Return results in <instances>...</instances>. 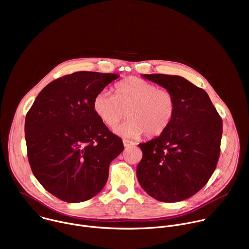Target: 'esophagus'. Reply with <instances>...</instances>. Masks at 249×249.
Returning a JSON list of instances; mask_svg holds the SVG:
<instances>
[{
	"mask_svg": "<svg viewBox=\"0 0 249 249\" xmlns=\"http://www.w3.org/2000/svg\"><path fill=\"white\" fill-rule=\"evenodd\" d=\"M123 145H124V147H130V146H133V145H135V143L134 142H132V141H129V140H126V139H124L123 140Z\"/></svg>",
	"mask_w": 249,
	"mask_h": 249,
	"instance_id": "34e87169",
	"label": "esophagus"
}]
</instances>
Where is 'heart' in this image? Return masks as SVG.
Instances as JSON below:
<instances>
[{
	"label": "heart",
	"mask_w": 249,
	"mask_h": 249,
	"mask_svg": "<svg viewBox=\"0 0 249 249\" xmlns=\"http://www.w3.org/2000/svg\"><path fill=\"white\" fill-rule=\"evenodd\" d=\"M92 108L100 121L109 128L117 126L127 112L130 119L114 129L119 136L138 138L146 133L147 137H157L171 124L176 101L168 89L132 77L115 86L114 95L106 90L97 93Z\"/></svg>",
	"instance_id": "heart-1"
}]
</instances>
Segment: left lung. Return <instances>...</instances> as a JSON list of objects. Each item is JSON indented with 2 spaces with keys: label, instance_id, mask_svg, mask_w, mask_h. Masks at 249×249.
Here are the masks:
<instances>
[{
  "label": "left lung",
  "instance_id": "left-lung-1",
  "mask_svg": "<svg viewBox=\"0 0 249 249\" xmlns=\"http://www.w3.org/2000/svg\"><path fill=\"white\" fill-rule=\"evenodd\" d=\"M168 89L176 101L175 116L158 138L139 144L143 158L137 178L153 198L166 203L185 200L214 173L223 121L207 92L179 76L142 75Z\"/></svg>",
  "mask_w": 249,
  "mask_h": 249
}]
</instances>
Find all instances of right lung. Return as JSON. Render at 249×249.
<instances>
[{
  "mask_svg": "<svg viewBox=\"0 0 249 249\" xmlns=\"http://www.w3.org/2000/svg\"><path fill=\"white\" fill-rule=\"evenodd\" d=\"M116 74L76 72L48 84L25 117L27 158L40 184L68 203L89 200L108 178L110 162L124 150L122 140L96 116L97 93Z\"/></svg>",
  "mask_w": 249,
  "mask_h": 249,
  "instance_id": "1",
  "label": "right lung"
}]
</instances>
